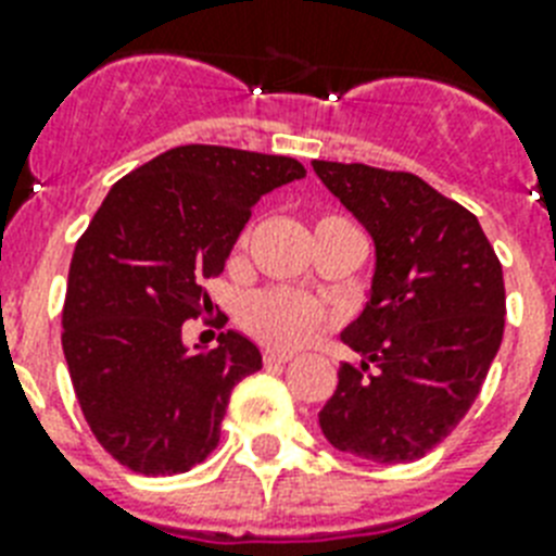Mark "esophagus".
<instances>
[{"label": "esophagus", "instance_id": "1", "mask_svg": "<svg viewBox=\"0 0 556 556\" xmlns=\"http://www.w3.org/2000/svg\"><path fill=\"white\" fill-rule=\"evenodd\" d=\"M291 359L293 354H288V351H265V363L268 365H286Z\"/></svg>", "mask_w": 556, "mask_h": 556}]
</instances>
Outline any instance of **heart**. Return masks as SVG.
Masks as SVG:
<instances>
[{
  "label": "heart",
  "instance_id": "1",
  "mask_svg": "<svg viewBox=\"0 0 556 556\" xmlns=\"http://www.w3.org/2000/svg\"><path fill=\"white\" fill-rule=\"evenodd\" d=\"M323 223H349V219L325 216ZM328 319L331 314L323 302L311 300L305 293L286 291V288L254 293L242 308V323L248 331L277 349H300Z\"/></svg>",
  "mask_w": 556,
  "mask_h": 556
}]
</instances>
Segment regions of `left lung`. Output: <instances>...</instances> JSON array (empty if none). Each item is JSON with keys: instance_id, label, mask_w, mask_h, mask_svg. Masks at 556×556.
<instances>
[{"instance_id": "left-lung-1", "label": "left lung", "mask_w": 556, "mask_h": 556, "mask_svg": "<svg viewBox=\"0 0 556 556\" xmlns=\"http://www.w3.org/2000/svg\"><path fill=\"white\" fill-rule=\"evenodd\" d=\"M311 165L374 242L368 302L342 331L363 359L340 365L319 428L354 457L414 463L466 417L497 356L503 265L477 216L419 176Z\"/></svg>"}]
</instances>
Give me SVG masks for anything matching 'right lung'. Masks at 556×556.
<instances>
[{"instance_id":"1","label":"right lung","mask_w":556,"mask_h":556,"mask_svg":"<svg viewBox=\"0 0 556 556\" xmlns=\"http://www.w3.org/2000/svg\"><path fill=\"white\" fill-rule=\"evenodd\" d=\"M302 176L291 156L170 148L122 176L76 242L62 351L90 431L130 471L200 466L233 386L263 368L245 333L188 349L182 323L207 311L202 279L223 274L256 202Z\"/></svg>"}]
</instances>
